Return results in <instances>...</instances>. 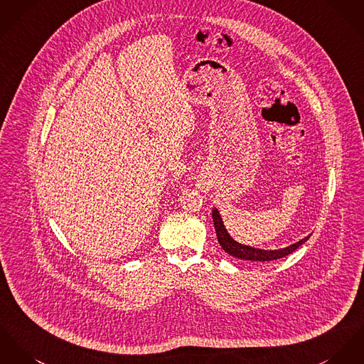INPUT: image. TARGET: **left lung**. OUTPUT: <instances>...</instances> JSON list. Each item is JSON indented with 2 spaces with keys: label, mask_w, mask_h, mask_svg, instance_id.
Wrapping results in <instances>:
<instances>
[{
  "label": "left lung",
  "mask_w": 364,
  "mask_h": 364,
  "mask_svg": "<svg viewBox=\"0 0 364 364\" xmlns=\"http://www.w3.org/2000/svg\"><path fill=\"white\" fill-rule=\"evenodd\" d=\"M212 218H213V224H215V230H216V235H218V241L222 245L224 251L227 252L228 255L238 257V259H244V260H253V262H270V260H277L281 259L289 253L298 250L304 242H306L310 237L299 240L298 242H294L285 248H280V250H259L255 247H250V245H244L238 241H235L230 232L227 231L225 225H224L222 215L219 212L218 208H213L212 210Z\"/></svg>",
  "instance_id": "obj_1"
}]
</instances>
